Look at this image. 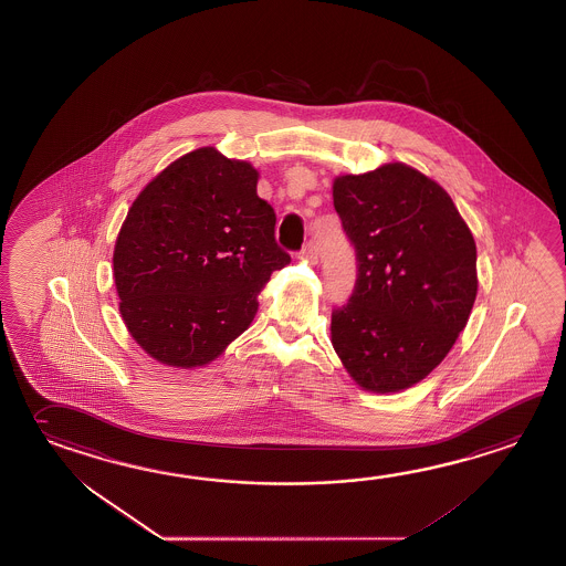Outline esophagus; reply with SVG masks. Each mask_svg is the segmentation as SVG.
<instances>
[{
  "instance_id": "1",
  "label": "esophagus",
  "mask_w": 566,
  "mask_h": 566,
  "mask_svg": "<svg viewBox=\"0 0 566 566\" xmlns=\"http://www.w3.org/2000/svg\"><path fill=\"white\" fill-rule=\"evenodd\" d=\"M317 255H319V249H317L315 241H310V243L305 244V249L301 251V256L307 259L310 263H317Z\"/></svg>"
}]
</instances>
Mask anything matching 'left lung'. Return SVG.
<instances>
[{
  "instance_id": "left-lung-1",
  "label": "left lung",
  "mask_w": 566,
  "mask_h": 566,
  "mask_svg": "<svg viewBox=\"0 0 566 566\" xmlns=\"http://www.w3.org/2000/svg\"><path fill=\"white\" fill-rule=\"evenodd\" d=\"M333 205L359 261L352 300L333 311V349L366 391L411 388L442 364L474 307L472 231L450 195L403 163L335 177Z\"/></svg>"
}]
</instances>
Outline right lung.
Here are the masks:
<instances>
[{"label":"right lung","mask_w":566,"mask_h":566,"mask_svg":"<svg viewBox=\"0 0 566 566\" xmlns=\"http://www.w3.org/2000/svg\"><path fill=\"white\" fill-rule=\"evenodd\" d=\"M259 170L202 146L138 192L116 237L118 310L158 364L205 367L249 329L271 273L291 263Z\"/></svg>","instance_id":"obj_1"}]
</instances>
